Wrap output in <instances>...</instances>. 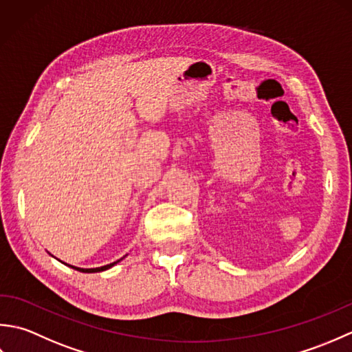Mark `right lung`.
<instances>
[{"mask_svg":"<svg viewBox=\"0 0 352 352\" xmlns=\"http://www.w3.org/2000/svg\"><path fill=\"white\" fill-rule=\"evenodd\" d=\"M122 260V258H121ZM121 260H116V261H113V263H110V265H106V266H101V267H92V269H83V267H76V266H71V267H74V269H77V271H80V272H87V274H91V272H101V271H106V269H110L111 266H115L116 263H119V261Z\"/></svg>","mask_w":352,"mask_h":352,"instance_id":"add662e5","label":"right lung"}]
</instances>
